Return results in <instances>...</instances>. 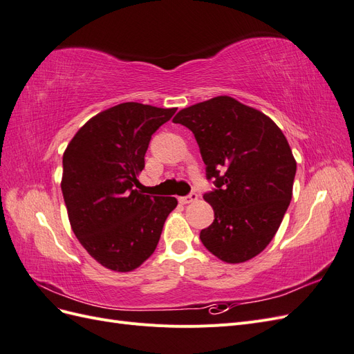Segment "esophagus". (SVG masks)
<instances>
[{
    "instance_id": "esophagus-1",
    "label": "esophagus",
    "mask_w": 354,
    "mask_h": 354,
    "mask_svg": "<svg viewBox=\"0 0 354 354\" xmlns=\"http://www.w3.org/2000/svg\"><path fill=\"white\" fill-rule=\"evenodd\" d=\"M198 199V195L196 194H189L187 196H180L178 201L180 203H190V202H195Z\"/></svg>"
}]
</instances>
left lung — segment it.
Returning <instances> with one entry per match:
<instances>
[{
    "label": "left lung",
    "mask_w": 354,
    "mask_h": 354,
    "mask_svg": "<svg viewBox=\"0 0 354 354\" xmlns=\"http://www.w3.org/2000/svg\"><path fill=\"white\" fill-rule=\"evenodd\" d=\"M174 124L194 133L214 209L201 230L205 248L226 263L259 255L279 229L292 198L297 162L286 137L269 116L229 95L181 109Z\"/></svg>",
    "instance_id": "1"
}]
</instances>
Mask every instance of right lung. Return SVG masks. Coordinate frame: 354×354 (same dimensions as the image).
<instances>
[{
    "label": "right lung",
    "mask_w": 354,
    "mask_h": 354,
    "mask_svg": "<svg viewBox=\"0 0 354 354\" xmlns=\"http://www.w3.org/2000/svg\"><path fill=\"white\" fill-rule=\"evenodd\" d=\"M176 111L136 102L113 106L81 127L63 153L62 194L72 230L106 269L131 272L145 263L177 207L173 196L137 189L152 134Z\"/></svg>",
    "instance_id": "right-lung-1"
}]
</instances>
